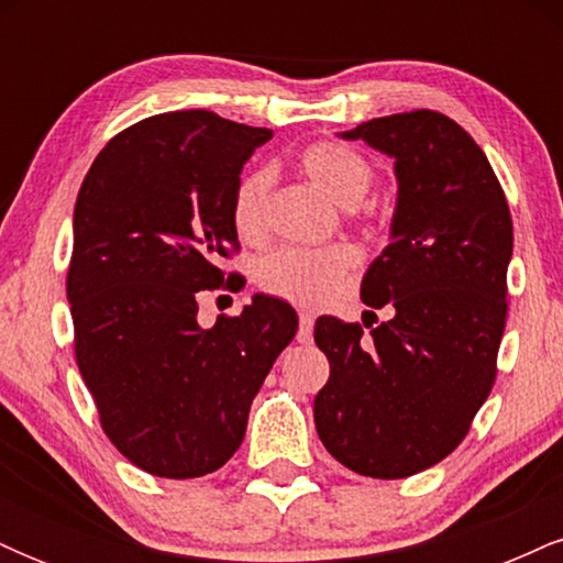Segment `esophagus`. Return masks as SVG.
<instances>
[{
    "instance_id": "obj_1",
    "label": "esophagus",
    "mask_w": 563,
    "mask_h": 563,
    "mask_svg": "<svg viewBox=\"0 0 563 563\" xmlns=\"http://www.w3.org/2000/svg\"><path fill=\"white\" fill-rule=\"evenodd\" d=\"M312 328H314V314L299 312V333H296V341H299V344H309V341H312Z\"/></svg>"
}]
</instances>
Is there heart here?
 I'll return each mask as SVG.
<instances>
[{
	"mask_svg": "<svg viewBox=\"0 0 563 563\" xmlns=\"http://www.w3.org/2000/svg\"><path fill=\"white\" fill-rule=\"evenodd\" d=\"M299 166L333 203L354 209L363 203L373 183L376 166L357 147L339 140H322L303 147ZM269 196H273V172L267 166H251L241 174L232 190L230 214L235 232L243 241H260L267 228ZM357 264V254L349 245L307 251L283 245L269 251L256 264V283L264 294L288 299L303 307L325 303L341 288L349 269Z\"/></svg>",
	"mask_w": 563,
	"mask_h": 563,
	"instance_id": "obj_1",
	"label": "heart"
}]
</instances>
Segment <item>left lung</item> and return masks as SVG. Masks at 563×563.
Segmentation results:
<instances>
[{"instance_id":"obj_1","label":"left lung","mask_w":563,"mask_h":563,"mask_svg":"<svg viewBox=\"0 0 563 563\" xmlns=\"http://www.w3.org/2000/svg\"><path fill=\"white\" fill-rule=\"evenodd\" d=\"M344 137L394 158L391 243L363 277V301L394 318L367 335L360 322H314L331 363L314 426L354 474L405 479L448 457L493 391L514 222L487 156L450 115L394 113Z\"/></svg>"}]
</instances>
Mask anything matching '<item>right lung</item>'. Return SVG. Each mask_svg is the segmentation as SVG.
<instances>
[{
  "instance_id": "add662e5",
  "label": "right lung",
  "mask_w": 563,
  "mask_h": 563,
  "mask_svg": "<svg viewBox=\"0 0 563 563\" xmlns=\"http://www.w3.org/2000/svg\"><path fill=\"white\" fill-rule=\"evenodd\" d=\"M273 132L211 111L132 124L97 153L74 209L68 301L100 426L134 466L196 479L241 448L249 410L299 318L273 296L198 325V290L243 286L230 203Z\"/></svg>"
}]
</instances>
